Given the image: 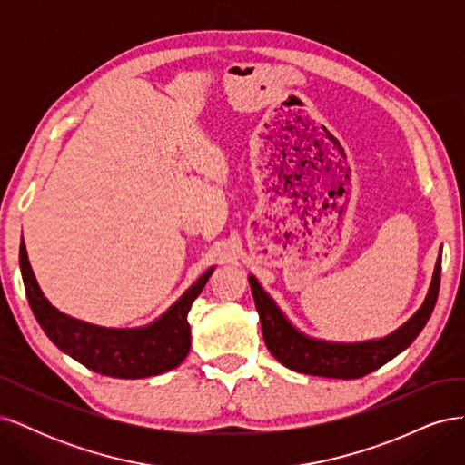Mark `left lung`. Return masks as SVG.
I'll return each mask as SVG.
<instances>
[{
  "label": "left lung",
  "instance_id": "left-lung-1",
  "mask_svg": "<svg viewBox=\"0 0 465 465\" xmlns=\"http://www.w3.org/2000/svg\"><path fill=\"white\" fill-rule=\"evenodd\" d=\"M440 256L436 260L429 292L419 311L393 333L361 343H331L304 335L279 311V306L262 289L258 279L248 275L267 349L287 369L312 376L351 380L380 369L410 347L420 330L427 326L436 299H439Z\"/></svg>",
  "mask_w": 465,
  "mask_h": 465
}]
</instances>
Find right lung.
Here are the masks:
<instances>
[{"mask_svg":"<svg viewBox=\"0 0 465 465\" xmlns=\"http://www.w3.org/2000/svg\"><path fill=\"white\" fill-rule=\"evenodd\" d=\"M19 265L26 299L40 328L65 355L98 374L112 378H147L176 369L190 351L188 312L203 291L213 267L195 281L168 311L143 328H101L60 312L42 294L25 242Z\"/></svg>","mask_w":465,"mask_h":465,"instance_id":"obj_1","label":"right lung"}]
</instances>
